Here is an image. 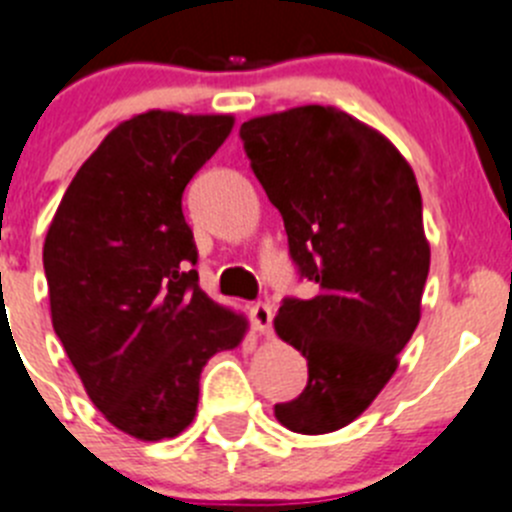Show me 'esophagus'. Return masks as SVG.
<instances>
[{"label":"esophagus","mask_w":512,"mask_h":512,"mask_svg":"<svg viewBox=\"0 0 512 512\" xmlns=\"http://www.w3.org/2000/svg\"><path fill=\"white\" fill-rule=\"evenodd\" d=\"M251 322H253V330L259 332V335H269L271 322H274V309H271V304H266V302L253 304Z\"/></svg>","instance_id":"esophagus-1"}]
</instances>
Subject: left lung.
<instances>
[{
  "label": "left lung",
  "mask_w": 512,
  "mask_h": 512,
  "mask_svg": "<svg viewBox=\"0 0 512 512\" xmlns=\"http://www.w3.org/2000/svg\"><path fill=\"white\" fill-rule=\"evenodd\" d=\"M241 139L299 276L317 289L276 314L309 381L274 416L297 434H330L383 391L419 325L431 256L419 185L381 131L332 106L256 116Z\"/></svg>",
  "instance_id": "left-lung-1"
}]
</instances>
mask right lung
<instances>
[{"mask_svg": "<svg viewBox=\"0 0 512 512\" xmlns=\"http://www.w3.org/2000/svg\"><path fill=\"white\" fill-rule=\"evenodd\" d=\"M233 129L228 114L147 111L75 172L42 246L55 335L116 429L172 439L195 419L200 373L243 340V314L198 284L182 192Z\"/></svg>", "mask_w": 512, "mask_h": 512, "instance_id": "1", "label": "right lung"}]
</instances>
